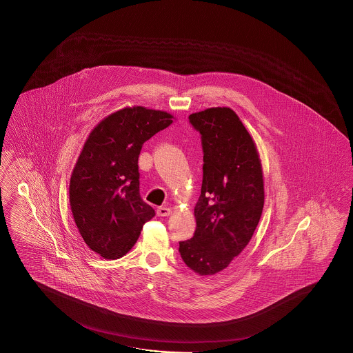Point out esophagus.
<instances>
[{
    "mask_svg": "<svg viewBox=\"0 0 353 353\" xmlns=\"http://www.w3.org/2000/svg\"><path fill=\"white\" fill-rule=\"evenodd\" d=\"M157 214L158 216H170L172 214L171 208H168V207H159L158 210H157Z\"/></svg>",
    "mask_w": 353,
    "mask_h": 353,
    "instance_id": "1",
    "label": "esophagus"
}]
</instances>
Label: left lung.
Segmentation results:
<instances>
[{"instance_id":"8db88e82","label":"left lung","mask_w":353,"mask_h":353,"mask_svg":"<svg viewBox=\"0 0 353 353\" xmlns=\"http://www.w3.org/2000/svg\"><path fill=\"white\" fill-rule=\"evenodd\" d=\"M202 136L203 181L194 208L196 229L180 242L182 260L199 276L224 270L251 241L264 207L256 145L229 107L189 117Z\"/></svg>"}]
</instances>
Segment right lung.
<instances>
[{"label":"right lung","instance_id":"add662e5","mask_svg":"<svg viewBox=\"0 0 353 353\" xmlns=\"http://www.w3.org/2000/svg\"><path fill=\"white\" fill-rule=\"evenodd\" d=\"M172 119L161 110L124 107L86 139L70 180V205L86 246L99 256H124L155 216L139 195V152Z\"/></svg>","mask_w":353,"mask_h":353}]
</instances>
